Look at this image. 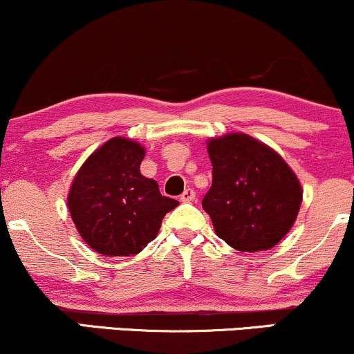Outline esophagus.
Wrapping results in <instances>:
<instances>
[{
  "label": "esophagus",
  "instance_id": "1",
  "mask_svg": "<svg viewBox=\"0 0 354 354\" xmlns=\"http://www.w3.org/2000/svg\"><path fill=\"white\" fill-rule=\"evenodd\" d=\"M180 200L183 201V203H191L194 200V191L191 189V188H186L185 191H183V194L180 196Z\"/></svg>",
  "mask_w": 354,
  "mask_h": 354
}]
</instances>
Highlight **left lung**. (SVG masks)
Returning a JSON list of instances; mask_svg holds the SVG:
<instances>
[{"instance_id":"1","label":"left lung","mask_w":354,"mask_h":354,"mask_svg":"<svg viewBox=\"0 0 354 354\" xmlns=\"http://www.w3.org/2000/svg\"><path fill=\"white\" fill-rule=\"evenodd\" d=\"M206 148L213 185L203 208L214 233L238 251L271 250L293 228L301 206L296 173L281 154L245 133L209 138Z\"/></svg>"}]
</instances>
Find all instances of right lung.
<instances>
[{
  "label": "right lung",
  "mask_w": 354,
  "mask_h": 354,
  "mask_svg": "<svg viewBox=\"0 0 354 354\" xmlns=\"http://www.w3.org/2000/svg\"><path fill=\"white\" fill-rule=\"evenodd\" d=\"M145 154L138 141L115 136L89 154L71 183L68 209L96 253L138 254L158 236L165 214L180 205L141 174Z\"/></svg>",
  "instance_id": "add662e5"
}]
</instances>
